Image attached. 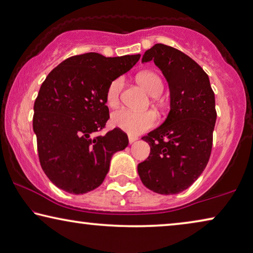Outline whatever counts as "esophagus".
<instances>
[{
    "instance_id": "1",
    "label": "esophagus",
    "mask_w": 253,
    "mask_h": 253,
    "mask_svg": "<svg viewBox=\"0 0 253 253\" xmlns=\"http://www.w3.org/2000/svg\"><path fill=\"white\" fill-rule=\"evenodd\" d=\"M128 141H129V143L131 144V143H134L135 141H137V137L134 136V135H128Z\"/></svg>"
}]
</instances>
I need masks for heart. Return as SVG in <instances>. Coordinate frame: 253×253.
<instances>
[{"mask_svg":"<svg viewBox=\"0 0 253 253\" xmlns=\"http://www.w3.org/2000/svg\"><path fill=\"white\" fill-rule=\"evenodd\" d=\"M137 81L142 87L148 92L151 96H159L164 90V83L156 73L144 71L138 75ZM124 86L123 77L112 81L107 90V102L111 107L118 103L119 95ZM111 124L128 134L136 135L143 130L149 129L157 124V117L153 112H137L129 110L127 108H122L112 112Z\"/></svg>","mask_w":253,"mask_h":253,"instance_id":"1","label":"heart"}]
</instances>
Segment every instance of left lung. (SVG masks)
Segmentation results:
<instances>
[{"mask_svg": "<svg viewBox=\"0 0 253 253\" xmlns=\"http://www.w3.org/2000/svg\"><path fill=\"white\" fill-rule=\"evenodd\" d=\"M153 61L163 71L170 93L167 118L143 141L148 159L138 164L142 183L159 194H177L190 187L208 164L217 114L208 75L175 47L156 44L142 62Z\"/></svg>", "mask_w": 253, "mask_h": 253, "instance_id": "1", "label": "left lung"}]
</instances>
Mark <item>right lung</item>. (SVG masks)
Masks as SVG:
<instances>
[{
	"instance_id": "1",
	"label": "right lung",
	"mask_w": 253,
	"mask_h": 253,
	"mask_svg": "<svg viewBox=\"0 0 253 253\" xmlns=\"http://www.w3.org/2000/svg\"><path fill=\"white\" fill-rule=\"evenodd\" d=\"M139 58L89 52L70 56L45 78L34 103L33 129L41 166L55 186L71 194L95 190L114 153L128 145L127 135L117 128L101 136L95 133L109 119V85Z\"/></svg>"
}]
</instances>
